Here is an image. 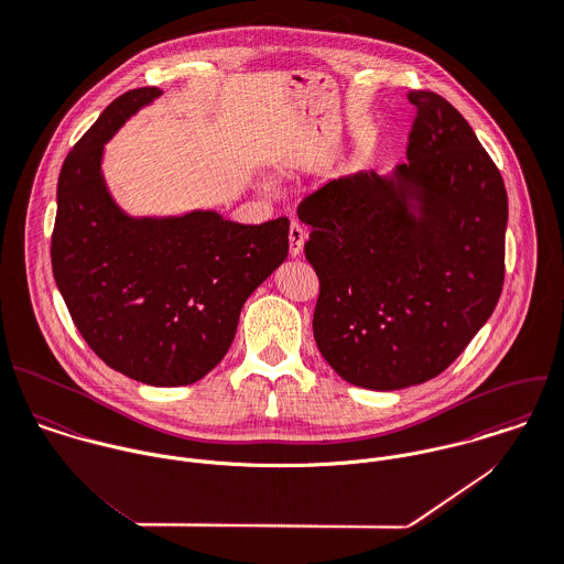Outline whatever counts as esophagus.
I'll return each mask as SVG.
<instances>
[{
	"label": "esophagus",
	"instance_id": "1",
	"mask_svg": "<svg viewBox=\"0 0 564 564\" xmlns=\"http://www.w3.org/2000/svg\"><path fill=\"white\" fill-rule=\"evenodd\" d=\"M304 242H306V231L300 223H291L289 227V253L291 258H297L304 251Z\"/></svg>",
	"mask_w": 564,
	"mask_h": 564
}]
</instances>
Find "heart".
Returning <instances> with one entry per match:
<instances>
[{"mask_svg": "<svg viewBox=\"0 0 564 564\" xmlns=\"http://www.w3.org/2000/svg\"><path fill=\"white\" fill-rule=\"evenodd\" d=\"M262 186H264V188H269V186H271V184H269V182H264V184H262Z\"/></svg>", "mask_w": 564, "mask_h": 564, "instance_id": "1", "label": "heart"}]
</instances>
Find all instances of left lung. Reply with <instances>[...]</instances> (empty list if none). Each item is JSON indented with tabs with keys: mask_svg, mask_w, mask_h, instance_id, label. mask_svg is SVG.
<instances>
[{
	"mask_svg": "<svg viewBox=\"0 0 564 564\" xmlns=\"http://www.w3.org/2000/svg\"><path fill=\"white\" fill-rule=\"evenodd\" d=\"M406 162L328 182L297 209L319 275L313 335L344 380L393 391L442 375L503 289L508 194L462 113L409 91Z\"/></svg>",
	"mask_w": 564,
	"mask_h": 564,
	"instance_id": "8db88e82",
	"label": "left lung"
}]
</instances>
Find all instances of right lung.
Wrapping results in <instances>:
<instances>
[{
    "label": "right lung",
    "instance_id": "1",
    "mask_svg": "<svg viewBox=\"0 0 564 564\" xmlns=\"http://www.w3.org/2000/svg\"><path fill=\"white\" fill-rule=\"evenodd\" d=\"M158 87L116 98L65 158L52 273L89 348L155 387L200 380L227 355L242 304L286 260L289 218L262 225L214 209L131 216L102 175L105 144Z\"/></svg>",
    "mask_w": 564,
    "mask_h": 564
}]
</instances>
